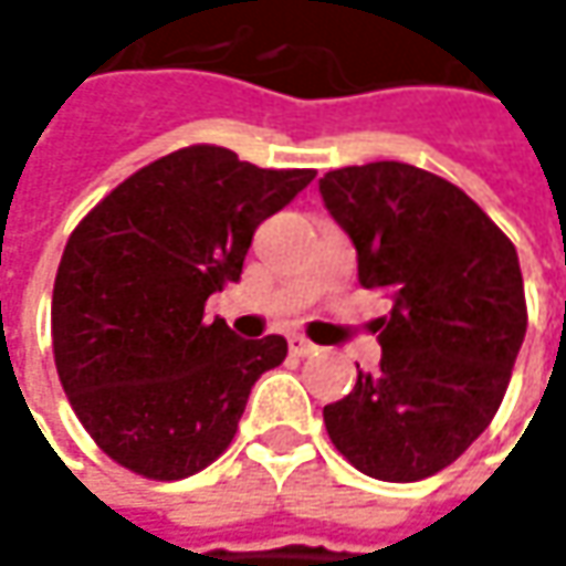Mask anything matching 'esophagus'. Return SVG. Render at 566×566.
<instances>
[{
    "label": "esophagus",
    "mask_w": 566,
    "mask_h": 566,
    "mask_svg": "<svg viewBox=\"0 0 566 566\" xmlns=\"http://www.w3.org/2000/svg\"><path fill=\"white\" fill-rule=\"evenodd\" d=\"M290 353H293V356H302V359H305V356H315L317 346H315V343H312V339H305V337H298V334H295V337H290Z\"/></svg>",
    "instance_id": "esophagus-1"
}]
</instances>
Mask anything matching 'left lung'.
I'll return each instance as SVG.
<instances>
[{"label":"left lung","instance_id":"obj_1","mask_svg":"<svg viewBox=\"0 0 566 566\" xmlns=\"http://www.w3.org/2000/svg\"><path fill=\"white\" fill-rule=\"evenodd\" d=\"M321 198L353 239L378 317L380 368L324 406L339 453L380 482L450 467L494 419L526 337V295L511 239L467 191L419 166L380 160L327 172Z\"/></svg>","mask_w":566,"mask_h":566}]
</instances>
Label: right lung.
<instances>
[{
	"mask_svg": "<svg viewBox=\"0 0 566 566\" xmlns=\"http://www.w3.org/2000/svg\"><path fill=\"white\" fill-rule=\"evenodd\" d=\"M312 179L198 144L138 169L77 223L53 286L55 371L106 457L176 482L227 450L286 339H242L205 321V302L239 283L254 229Z\"/></svg>",
	"mask_w": 566,
	"mask_h": 566,
	"instance_id": "1",
	"label": "right lung"
}]
</instances>
